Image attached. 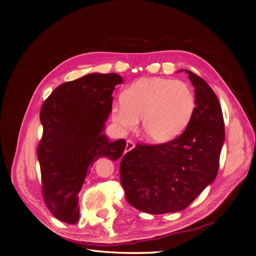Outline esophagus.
I'll list each match as a JSON object with an SVG mask.
<instances>
[{
  "label": "esophagus",
  "mask_w": 256,
  "mask_h": 256,
  "mask_svg": "<svg viewBox=\"0 0 256 256\" xmlns=\"http://www.w3.org/2000/svg\"><path fill=\"white\" fill-rule=\"evenodd\" d=\"M134 144H133V141H131V140H128L126 141V146H125V152H128V151H131L133 148H134Z\"/></svg>",
  "instance_id": "1"
}]
</instances>
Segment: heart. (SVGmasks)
Segmentation results:
<instances>
[{
	"mask_svg": "<svg viewBox=\"0 0 256 256\" xmlns=\"http://www.w3.org/2000/svg\"><path fill=\"white\" fill-rule=\"evenodd\" d=\"M196 106L188 82L154 76L141 78L112 107V118L124 131H133L141 118L142 132L154 144L174 140L188 126Z\"/></svg>",
	"mask_w": 256,
	"mask_h": 256,
	"instance_id": "obj_1",
	"label": "heart"
}]
</instances>
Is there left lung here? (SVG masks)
Returning a JSON list of instances; mask_svg holds the SVG:
<instances>
[{"mask_svg":"<svg viewBox=\"0 0 256 256\" xmlns=\"http://www.w3.org/2000/svg\"><path fill=\"white\" fill-rule=\"evenodd\" d=\"M196 106L185 131L162 144H140L120 164V184L132 206L146 214L184 210L214 180L224 141L222 110L206 82L185 70Z\"/></svg>","mask_w":256,"mask_h":256,"instance_id":"8db88e82","label":"left lung"}]
</instances>
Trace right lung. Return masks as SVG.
I'll return each mask as SVG.
<instances>
[{
    "instance_id": "add662e5",
    "label": "right lung",
    "mask_w": 256,
    "mask_h": 256,
    "mask_svg": "<svg viewBox=\"0 0 256 256\" xmlns=\"http://www.w3.org/2000/svg\"><path fill=\"white\" fill-rule=\"evenodd\" d=\"M116 73H92L58 86L42 104V136L37 148L42 196L55 218L66 224L79 220L78 194L89 168L100 157L118 160L124 138L110 141L102 133L112 112Z\"/></svg>"
}]
</instances>
